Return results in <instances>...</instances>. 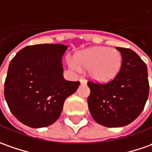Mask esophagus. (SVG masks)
<instances>
[{
	"label": "esophagus",
	"instance_id": "34e87169",
	"mask_svg": "<svg viewBox=\"0 0 152 152\" xmlns=\"http://www.w3.org/2000/svg\"><path fill=\"white\" fill-rule=\"evenodd\" d=\"M80 81H81V84H86V80L85 78H80Z\"/></svg>",
	"mask_w": 152,
	"mask_h": 152
}]
</instances>
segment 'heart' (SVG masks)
<instances>
[{
    "label": "heart",
    "mask_w": 152,
    "mask_h": 152,
    "mask_svg": "<svg viewBox=\"0 0 152 152\" xmlns=\"http://www.w3.org/2000/svg\"><path fill=\"white\" fill-rule=\"evenodd\" d=\"M75 60L70 62L73 70L80 71V66L87 68L88 75L97 81H108L118 74L123 63L121 53L107 47H94L77 53Z\"/></svg>",
    "instance_id": "obj_1"
}]
</instances>
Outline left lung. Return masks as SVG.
<instances>
[{"label":"left lung","instance_id":"8db88e82","mask_svg":"<svg viewBox=\"0 0 152 152\" xmlns=\"http://www.w3.org/2000/svg\"><path fill=\"white\" fill-rule=\"evenodd\" d=\"M118 50L123 63L118 75L106 83L89 81L87 103L93 119L109 127H122L133 122L144 109L149 96L147 67L135 52Z\"/></svg>","mask_w":152,"mask_h":152}]
</instances>
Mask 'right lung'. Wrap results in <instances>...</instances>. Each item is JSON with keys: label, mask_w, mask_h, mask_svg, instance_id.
<instances>
[{"label": "right lung", "mask_w": 152, "mask_h": 152, "mask_svg": "<svg viewBox=\"0 0 152 152\" xmlns=\"http://www.w3.org/2000/svg\"><path fill=\"white\" fill-rule=\"evenodd\" d=\"M64 45H36L18 51L11 60L4 87L12 113L32 128L49 126L60 117L64 102L80 81H66L61 59Z\"/></svg>", "instance_id": "1"}]
</instances>
